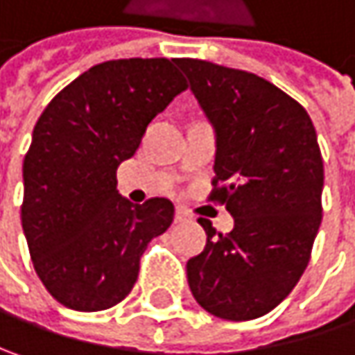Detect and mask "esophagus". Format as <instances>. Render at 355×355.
<instances>
[{
	"label": "esophagus",
	"mask_w": 355,
	"mask_h": 355,
	"mask_svg": "<svg viewBox=\"0 0 355 355\" xmlns=\"http://www.w3.org/2000/svg\"><path fill=\"white\" fill-rule=\"evenodd\" d=\"M193 217H191V213L184 209V207H177V211H175V221L177 223H184V221H191Z\"/></svg>",
	"instance_id": "34e87169"
}]
</instances>
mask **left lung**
I'll return each mask as SVG.
<instances>
[{
	"mask_svg": "<svg viewBox=\"0 0 355 355\" xmlns=\"http://www.w3.org/2000/svg\"><path fill=\"white\" fill-rule=\"evenodd\" d=\"M215 128L209 201L234 215L221 234L201 217L205 250L187 262L197 303L227 321L280 305L311 260L323 207V158L305 107L272 83L197 58H177Z\"/></svg>",
	"mask_w": 355,
	"mask_h": 355,
	"instance_id": "left-lung-1",
	"label": "left lung"
}]
</instances>
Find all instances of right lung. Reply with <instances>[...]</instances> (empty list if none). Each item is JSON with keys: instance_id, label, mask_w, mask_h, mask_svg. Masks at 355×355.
Segmentation results:
<instances>
[{"instance_id": "add662e5", "label": "right lung", "mask_w": 355, "mask_h": 355, "mask_svg": "<svg viewBox=\"0 0 355 355\" xmlns=\"http://www.w3.org/2000/svg\"><path fill=\"white\" fill-rule=\"evenodd\" d=\"M177 58L91 67L46 105L24 158L21 227L34 270L60 305L103 311L134 288L140 258L175 217L168 199L132 205L117 166L187 89Z\"/></svg>"}]
</instances>
